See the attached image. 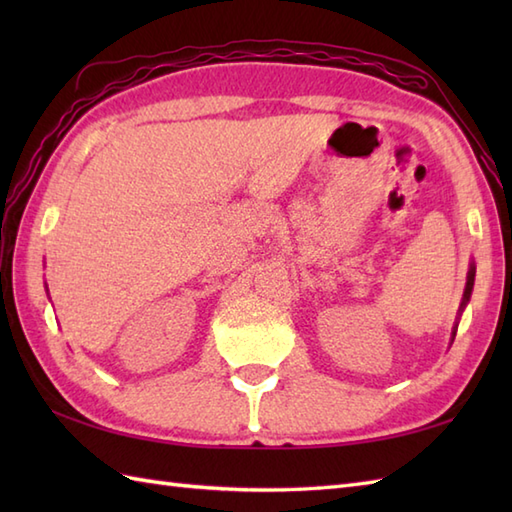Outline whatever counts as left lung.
<instances>
[{
	"label": "left lung",
	"instance_id": "1",
	"mask_svg": "<svg viewBox=\"0 0 512 512\" xmlns=\"http://www.w3.org/2000/svg\"><path fill=\"white\" fill-rule=\"evenodd\" d=\"M473 284H475V262H471L469 266V275H466V288H464V295H462V303H460V310H458V317H462L464 308L469 306V299H471V292H473ZM455 332H458V321L453 325V332H451V341L455 339Z\"/></svg>",
	"mask_w": 512,
	"mask_h": 512
}]
</instances>
